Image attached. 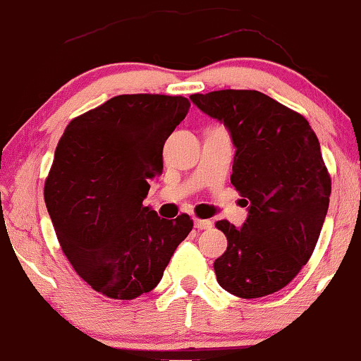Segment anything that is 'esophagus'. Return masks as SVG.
<instances>
[{
  "mask_svg": "<svg viewBox=\"0 0 361 361\" xmlns=\"http://www.w3.org/2000/svg\"><path fill=\"white\" fill-rule=\"evenodd\" d=\"M214 224L212 221H209V219H195V227L200 231H205V229H210Z\"/></svg>",
  "mask_w": 361,
  "mask_h": 361,
  "instance_id": "esophagus-1",
  "label": "esophagus"
}]
</instances>
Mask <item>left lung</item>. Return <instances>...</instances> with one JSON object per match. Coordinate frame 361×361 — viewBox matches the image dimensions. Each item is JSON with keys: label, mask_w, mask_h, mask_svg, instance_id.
Returning <instances> with one entry per match:
<instances>
[{"label": "left lung", "mask_w": 361, "mask_h": 361, "mask_svg": "<svg viewBox=\"0 0 361 361\" xmlns=\"http://www.w3.org/2000/svg\"><path fill=\"white\" fill-rule=\"evenodd\" d=\"M190 100L231 132V183L250 212L243 227L215 224L227 238L214 263L219 285L241 299L279 292L312 256L329 207L331 176L317 135L300 114L255 90Z\"/></svg>", "instance_id": "obj_1"}]
</instances>
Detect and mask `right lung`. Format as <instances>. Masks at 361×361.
I'll use <instances>...</instances> for the list:
<instances>
[{"label": "right lung", "instance_id": "add662e5", "mask_svg": "<svg viewBox=\"0 0 361 361\" xmlns=\"http://www.w3.org/2000/svg\"><path fill=\"white\" fill-rule=\"evenodd\" d=\"M190 102L118 94L73 118L56 147L44 198L62 252L102 295L132 300L163 279L193 227L190 215L161 219L144 207L163 173V146Z\"/></svg>", "mask_w": 361, "mask_h": 361}]
</instances>
